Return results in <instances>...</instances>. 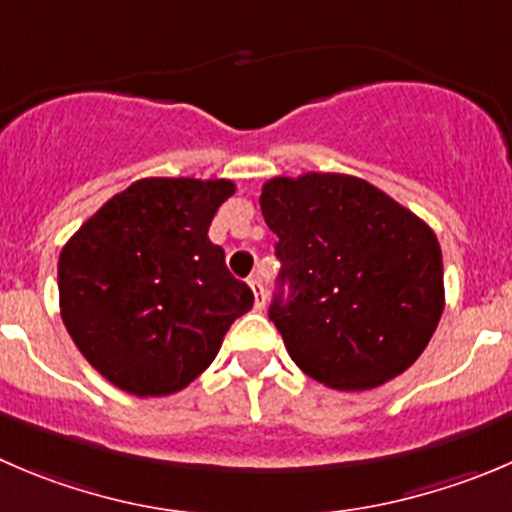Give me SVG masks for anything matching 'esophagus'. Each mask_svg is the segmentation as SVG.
Returning a JSON list of instances; mask_svg holds the SVG:
<instances>
[{
    "label": "esophagus",
    "mask_w": 512,
    "mask_h": 512,
    "mask_svg": "<svg viewBox=\"0 0 512 512\" xmlns=\"http://www.w3.org/2000/svg\"><path fill=\"white\" fill-rule=\"evenodd\" d=\"M250 287L252 292H255V307L262 310V307H265V285L260 282V277H250Z\"/></svg>",
    "instance_id": "34e87169"
}]
</instances>
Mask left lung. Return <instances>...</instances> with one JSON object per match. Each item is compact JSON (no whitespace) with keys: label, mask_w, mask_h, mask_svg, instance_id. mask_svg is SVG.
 <instances>
[{"label":"left lung","mask_w":512,"mask_h":512,"mask_svg":"<svg viewBox=\"0 0 512 512\" xmlns=\"http://www.w3.org/2000/svg\"><path fill=\"white\" fill-rule=\"evenodd\" d=\"M260 207L282 262L270 320L295 365L335 390L408 370L445 307L435 232L375 185L335 172L272 177Z\"/></svg>","instance_id":"1"}]
</instances>
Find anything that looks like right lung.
Instances as JSON below:
<instances>
[{"instance_id":"right-lung-1","label":"right lung","mask_w":512,"mask_h":512,"mask_svg":"<svg viewBox=\"0 0 512 512\" xmlns=\"http://www.w3.org/2000/svg\"><path fill=\"white\" fill-rule=\"evenodd\" d=\"M230 180L147 177L62 247L59 310L89 365L137 398L187 388L255 302L207 230Z\"/></svg>"}]
</instances>
